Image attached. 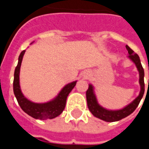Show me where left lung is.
I'll use <instances>...</instances> for the list:
<instances>
[{"mask_svg":"<svg viewBox=\"0 0 149 149\" xmlns=\"http://www.w3.org/2000/svg\"><path fill=\"white\" fill-rule=\"evenodd\" d=\"M126 49L128 50V54H129V56H128L129 58L134 62L135 65L136 66V68H137L138 71L140 72V84H141V93H140V95L131 104H129L128 106L124 108L123 109L117 110V111H109V110H107L105 109H104V108H102V107L100 106L98 104L97 99H96V97H95V95L93 93V88L90 84L88 88L87 92H86V99H87V104L88 107V109L93 113V115L95 116L97 118L103 120L104 121H117V120H121V119L125 118L126 116L130 115L137 108L139 104H140V101H141L142 97H143V95H144V68L142 67V65H141V63L140 57L128 45H126Z\"/></svg>","mask_w":149,"mask_h":149,"instance_id":"obj_1","label":"left lung"}]
</instances>
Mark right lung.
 I'll use <instances>...</instances> for the list:
<instances>
[{"mask_svg": "<svg viewBox=\"0 0 149 149\" xmlns=\"http://www.w3.org/2000/svg\"><path fill=\"white\" fill-rule=\"evenodd\" d=\"M25 50H23L21 52L18 58V64L15 68L14 79H13V92L19 105L24 112L28 115L35 119L40 120H47L52 119L58 116L65 109L66 100L68 94L70 93L72 89L75 87L77 81L72 82L67 84L64 88L61 91L57 97L50 102L45 104H37L31 102L30 100H27L24 95L22 94L19 84V73L21 68V61L24 54Z\"/></svg>", "mask_w": 149, "mask_h": 149, "instance_id": "right-lung-1", "label": "right lung"}]
</instances>
